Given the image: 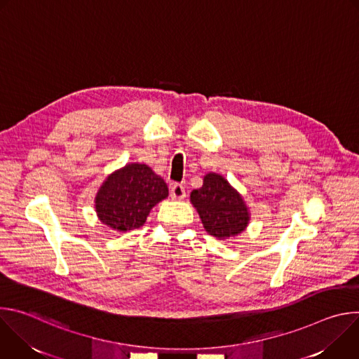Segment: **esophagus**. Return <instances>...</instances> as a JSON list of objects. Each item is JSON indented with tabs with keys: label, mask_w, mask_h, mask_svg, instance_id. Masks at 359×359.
<instances>
[{
	"label": "esophagus",
	"mask_w": 359,
	"mask_h": 359,
	"mask_svg": "<svg viewBox=\"0 0 359 359\" xmlns=\"http://www.w3.org/2000/svg\"><path fill=\"white\" fill-rule=\"evenodd\" d=\"M170 197H172L173 200H182V198H184V197H186V190H184L183 184H180V183L172 184V187H170Z\"/></svg>",
	"instance_id": "obj_1"
}]
</instances>
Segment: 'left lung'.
I'll use <instances>...</instances> for the list:
<instances>
[{
    "instance_id": "8db88e82",
    "label": "left lung",
    "mask_w": 359,
    "mask_h": 359,
    "mask_svg": "<svg viewBox=\"0 0 359 359\" xmlns=\"http://www.w3.org/2000/svg\"><path fill=\"white\" fill-rule=\"evenodd\" d=\"M206 231L217 238L241 233L248 223V212L241 196L216 173L204 176L203 186L190 194Z\"/></svg>"
}]
</instances>
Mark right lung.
Segmentation results:
<instances>
[{"instance_id":"obj_1","label":"right lung","mask_w":359,"mask_h":359,"mask_svg":"<svg viewBox=\"0 0 359 359\" xmlns=\"http://www.w3.org/2000/svg\"><path fill=\"white\" fill-rule=\"evenodd\" d=\"M169 194L165 180L149 166L132 163L111 175L96 196L100 222L118 231L143 226L149 212Z\"/></svg>"}]
</instances>
